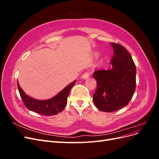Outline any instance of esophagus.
Instances as JSON below:
<instances>
[{
	"label": "esophagus",
	"instance_id": "obj_1",
	"mask_svg": "<svg viewBox=\"0 0 159 159\" xmlns=\"http://www.w3.org/2000/svg\"><path fill=\"white\" fill-rule=\"evenodd\" d=\"M89 75H90V74H89V71H87V72H85V73L81 75V78L82 79H84V80H85V79H87V78H88L89 77Z\"/></svg>",
	"mask_w": 159,
	"mask_h": 159
}]
</instances>
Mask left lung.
Segmentation results:
<instances>
[{"mask_svg":"<svg viewBox=\"0 0 159 159\" xmlns=\"http://www.w3.org/2000/svg\"><path fill=\"white\" fill-rule=\"evenodd\" d=\"M114 56L109 70H98L93 73L97 88L93 102L105 112L119 110L129 103L136 88V66L131 54L121 45L111 43Z\"/></svg>","mask_w":159,"mask_h":159,"instance_id":"8db88e82","label":"left lung"}]
</instances>
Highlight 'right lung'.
<instances>
[{"label":"right lung","instance_id":"add662e5","mask_svg":"<svg viewBox=\"0 0 159 159\" xmlns=\"http://www.w3.org/2000/svg\"><path fill=\"white\" fill-rule=\"evenodd\" d=\"M75 81L76 80H74L73 82L66 86L54 97L46 100H38L29 97L22 89L18 81L17 85L22 102L27 109L43 115H54L64 110L68 101L70 89L75 84Z\"/></svg>","mask_w":159,"mask_h":159}]
</instances>
